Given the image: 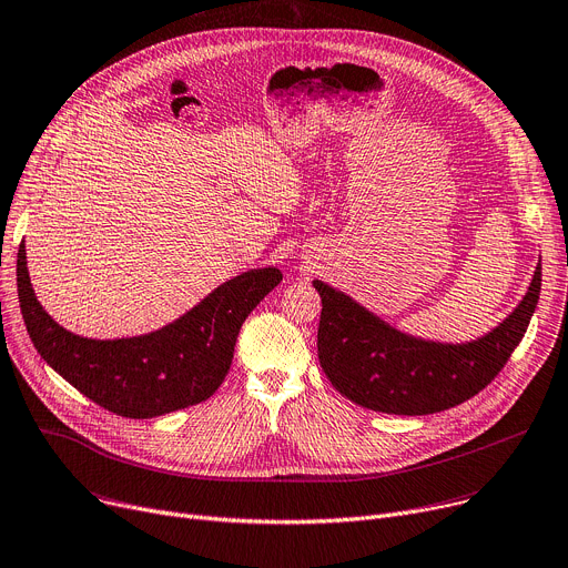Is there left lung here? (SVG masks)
I'll return each instance as SVG.
<instances>
[{
  "instance_id": "1",
  "label": "left lung",
  "mask_w": 568,
  "mask_h": 568,
  "mask_svg": "<svg viewBox=\"0 0 568 568\" xmlns=\"http://www.w3.org/2000/svg\"><path fill=\"white\" fill-rule=\"evenodd\" d=\"M313 287L322 300L317 356L329 382L362 407L422 416L469 400L509 362L539 304L541 262L514 313L469 343L403 334L349 294L322 281H313Z\"/></svg>"
}]
</instances>
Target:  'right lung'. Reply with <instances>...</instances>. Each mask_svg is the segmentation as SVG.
<instances>
[{
    "label": "right lung",
    "mask_w": 568,
    "mask_h": 568,
    "mask_svg": "<svg viewBox=\"0 0 568 568\" xmlns=\"http://www.w3.org/2000/svg\"><path fill=\"white\" fill-rule=\"evenodd\" d=\"M16 274L27 334L43 362L82 396L126 419H152L212 396L230 371L244 320L283 281L276 266L251 268L152 334L97 341L67 332L43 311L29 281L24 242Z\"/></svg>",
    "instance_id": "add662e5"
}]
</instances>
